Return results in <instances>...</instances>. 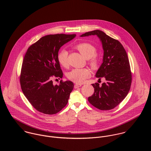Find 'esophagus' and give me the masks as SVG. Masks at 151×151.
Returning a JSON list of instances; mask_svg holds the SVG:
<instances>
[{
	"label": "esophagus",
	"mask_w": 151,
	"mask_h": 151,
	"mask_svg": "<svg viewBox=\"0 0 151 151\" xmlns=\"http://www.w3.org/2000/svg\"><path fill=\"white\" fill-rule=\"evenodd\" d=\"M81 86V84H76L74 85V88H77L78 87H80Z\"/></svg>",
	"instance_id": "esophagus-1"
}]
</instances>
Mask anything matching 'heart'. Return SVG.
I'll return each instance as SVG.
<instances>
[{
	"mask_svg": "<svg viewBox=\"0 0 151 151\" xmlns=\"http://www.w3.org/2000/svg\"><path fill=\"white\" fill-rule=\"evenodd\" d=\"M76 48L86 59L89 60V64L93 67H96L98 65V59L96 56V49L92 44L81 43L77 45ZM67 51L63 49L58 54V60L60 65L63 67L67 65ZM91 73L87 68H76L72 70L67 74L69 80L76 83H82L87 78L89 77Z\"/></svg>",
	"mask_w": 151,
	"mask_h": 151,
	"instance_id": "heart-1",
	"label": "heart"
}]
</instances>
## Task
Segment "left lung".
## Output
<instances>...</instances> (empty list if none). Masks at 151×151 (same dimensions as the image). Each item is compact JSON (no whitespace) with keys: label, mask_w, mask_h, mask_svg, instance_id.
Segmentation results:
<instances>
[{"label":"left lung","mask_w":151,"mask_h":151,"mask_svg":"<svg viewBox=\"0 0 151 151\" xmlns=\"http://www.w3.org/2000/svg\"><path fill=\"white\" fill-rule=\"evenodd\" d=\"M90 35H96L102 45L103 62L95 76L104 77L106 82L101 86L98 83L92 84L94 93L88 100L100 110H110L117 106L129 92L132 80L129 60L126 50L119 41L98 29L88 32L80 37Z\"/></svg>","instance_id":"obj_1"}]
</instances>
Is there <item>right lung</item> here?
<instances>
[{
  "instance_id": "right-lung-1",
  "label": "right lung",
  "mask_w": 151,
  "mask_h": 151,
  "mask_svg": "<svg viewBox=\"0 0 151 151\" xmlns=\"http://www.w3.org/2000/svg\"><path fill=\"white\" fill-rule=\"evenodd\" d=\"M76 36L63 34L44 36L30 46L24 56L20 78L22 91L40 112L56 114L68 103L73 83L61 80L55 86L52 79L63 77L58 54L60 47Z\"/></svg>"
}]
</instances>
